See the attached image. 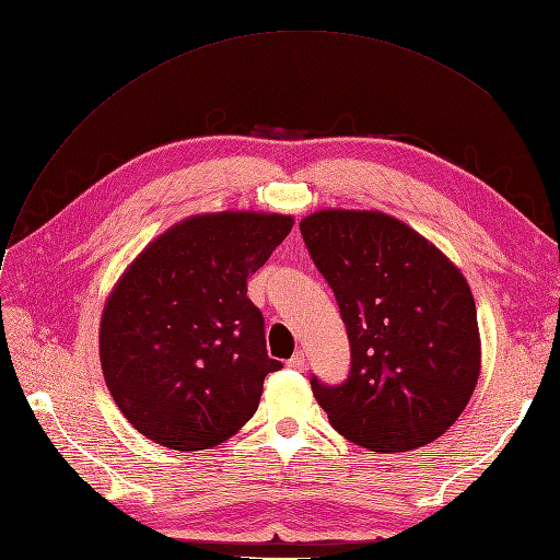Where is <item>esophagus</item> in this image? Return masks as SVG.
I'll return each instance as SVG.
<instances>
[{
    "label": "esophagus",
    "instance_id": "1",
    "mask_svg": "<svg viewBox=\"0 0 560 560\" xmlns=\"http://www.w3.org/2000/svg\"><path fill=\"white\" fill-rule=\"evenodd\" d=\"M287 365H289V369H292V371H303V369H305V354H303L301 350L294 352L292 359L287 361Z\"/></svg>",
    "mask_w": 560,
    "mask_h": 560
}]
</instances>
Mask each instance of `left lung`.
I'll return each mask as SVG.
<instances>
[{"label":"left lung","instance_id":"left-lung-1","mask_svg":"<svg viewBox=\"0 0 560 560\" xmlns=\"http://www.w3.org/2000/svg\"><path fill=\"white\" fill-rule=\"evenodd\" d=\"M350 338L342 384L311 380L331 427L371 452H405L445 433L481 369L477 311L464 273L405 222L329 208L301 220Z\"/></svg>","mask_w":560,"mask_h":560}]
</instances>
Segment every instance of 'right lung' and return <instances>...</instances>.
Masks as SVG:
<instances>
[{
  "label": "right lung",
  "mask_w": 560,
  "mask_h": 560,
  "mask_svg": "<svg viewBox=\"0 0 560 560\" xmlns=\"http://www.w3.org/2000/svg\"><path fill=\"white\" fill-rule=\"evenodd\" d=\"M294 218L253 210L191 215L129 264L104 305L106 387L133 429L158 445L197 452L241 431L257 412L264 317L247 278L287 238Z\"/></svg>",
  "instance_id": "1"
}]
</instances>
